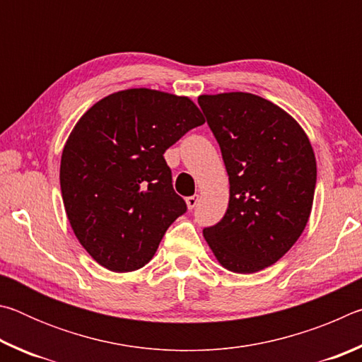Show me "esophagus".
<instances>
[{"label": "esophagus", "mask_w": 362, "mask_h": 362, "mask_svg": "<svg viewBox=\"0 0 362 362\" xmlns=\"http://www.w3.org/2000/svg\"><path fill=\"white\" fill-rule=\"evenodd\" d=\"M198 203H199V196H198V194H194V196H188V198H187V206H188V209H194V207L198 206Z\"/></svg>", "instance_id": "obj_1"}]
</instances>
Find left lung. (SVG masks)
<instances>
[{
  "label": "left lung",
  "mask_w": 362,
  "mask_h": 362,
  "mask_svg": "<svg viewBox=\"0 0 362 362\" xmlns=\"http://www.w3.org/2000/svg\"><path fill=\"white\" fill-rule=\"evenodd\" d=\"M230 180L223 218L203 230L222 265L255 273L276 263L305 230L316 187L306 134L283 108L249 93L199 95Z\"/></svg>",
  "instance_id": "left-lung-1"
}]
</instances>
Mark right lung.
<instances>
[{
    "label": "right lung",
    "mask_w": 362,
    "mask_h": 362,
    "mask_svg": "<svg viewBox=\"0 0 362 362\" xmlns=\"http://www.w3.org/2000/svg\"><path fill=\"white\" fill-rule=\"evenodd\" d=\"M204 124L188 99L127 89L90 107L73 127L60 161L66 217L78 241L110 272H134L155 255L187 212L164 151Z\"/></svg>",
    "instance_id": "obj_1"
}]
</instances>
